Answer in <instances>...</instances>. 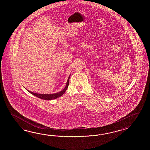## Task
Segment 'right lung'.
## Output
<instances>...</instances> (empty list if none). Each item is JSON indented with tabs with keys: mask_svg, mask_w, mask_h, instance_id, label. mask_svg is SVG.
<instances>
[{
	"mask_svg": "<svg viewBox=\"0 0 150 150\" xmlns=\"http://www.w3.org/2000/svg\"><path fill=\"white\" fill-rule=\"evenodd\" d=\"M71 75L70 76H69V78L67 79V83L66 84V86L64 87V89H63L62 91H61L59 92L56 93H54V94H39V93H36L32 92L31 91H29L27 89V91H28L29 92L31 93L33 95L38 97V98L43 99V100H54V99H56L60 97L61 96H63L64 93L65 92V91H67V89L68 88L69 86V79H70V77Z\"/></svg>",
	"mask_w": 150,
	"mask_h": 150,
	"instance_id": "right-lung-1",
	"label": "right lung"
}]
</instances>
